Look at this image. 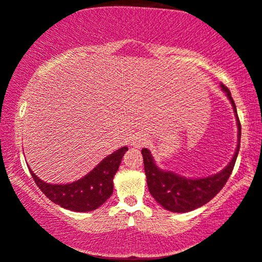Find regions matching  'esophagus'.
I'll return each instance as SVG.
<instances>
[{
	"mask_svg": "<svg viewBox=\"0 0 262 262\" xmlns=\"http://www.w3.org/2000/svg\"><path fill=\"white\" fill-rule=\"evenodd\" d=\"M146 137L144 135H142V134H136L135 136H134V138H132V145L134 146H136V148H142L143 145H145L146 144Z\"/></svg>",
	"mask_w": 262,
	"mask_h": 262,
	"instance_id": "1",
	"label": "esophagus"
}]
</instances>
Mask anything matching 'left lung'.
Returning a JSON list of instances; mask_svg holds the SVG:
<instances>
[{
  "label": "left lung",
  "mask_w": 262,
  "mask_h": 262,
  "mask_svg": "<svg viewBox=\"0 0 262 262\" xmlns=\"http://www.w3.org/2000/svg\"><path fill=\"white\" fill-rule=\"evenodd\" d=\"M221 87L228 95L232 107H234L238 127L237 148H236L232 160L223 170L207 178L187 179L175 174L173 171H164L160 169L154 162L149 150L145 148L142 150L146 184H148L150 194L155 198L161 206H163L168 211H171V212H188V211L195 210L205 205L224 187L229 177L232 173V169H234L239 150V141H241V124H239L237 111H236L234 100L231 98L230 91L223 83H221Z\"/></svg>",
  "instance_id": "1"
}]
</instances>
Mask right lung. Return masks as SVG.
Returning <instances> with one entry per match:
<instances>
[{
  "instance_id": "add662e5",
  "label": "right lung",
  "mask_w": 262,
  "mask_h": 262,
  "mask_svg": "<svg viewBox=\"0 0 262 262\" xmlns=\"http://www.w3.org/2000/svg\"><path fill=\"white\" fill-rule=\"evenodd\" d=\"M126 151L127 146L118 149L105 157L91 173L67 185L46 184L30 171L35 184L51 202L67 210L88 212L98 209L112 195L113 178Z\"/></svg>"
}]
</instances>
